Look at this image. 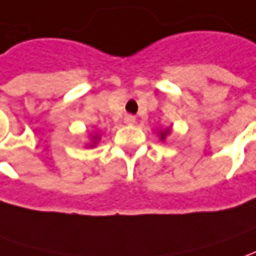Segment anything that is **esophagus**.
<instances>
[{
	"label": "esophagus",
	"instance_id": "34e87169",
	"mask_svg": "<svg viewBox=\"0 0 256 256\" xmlns=\"http://www.w3.org/2000/svg\"><path fill=\"white\" fill-rule=\"evenodd\" d=\"M124 123H126V124H134L136 116H133V114H126V116H124Z\"/></svg>",
	"mask_w": 256,
	"mask_h": 256
}]
</instances>
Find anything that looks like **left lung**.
<instances>
[{"mask_svg": "<svg viewBox=\"0 0 256 256\" xmlns=\"http://www.w3.org/2000/svg\"><path fill=\"white\" fill-rule=\"evenodd\" d=\"M168 133H170V128H166V130H164V132H161V140H164Z\"/></svg>", "mask_w": 256, "mask_h": 256, "instance_id": "1", "label": "left lung"}]
</instances>
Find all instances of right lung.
<instances>
[{
    "label": "right lung",
    "instance_id": "1",
    "mask_svg": "<svg viewBox=\"0 0 256 256\" xmlns=\"http://www.w3.org/2000/svg\"><path fill=\"white\" fill-rule=\"evenodd\" d=\"M95 142H96V137H95Z\"/></svg>",
    "mask_w": 256,
    "mask_h": 256
}]
</instances>
